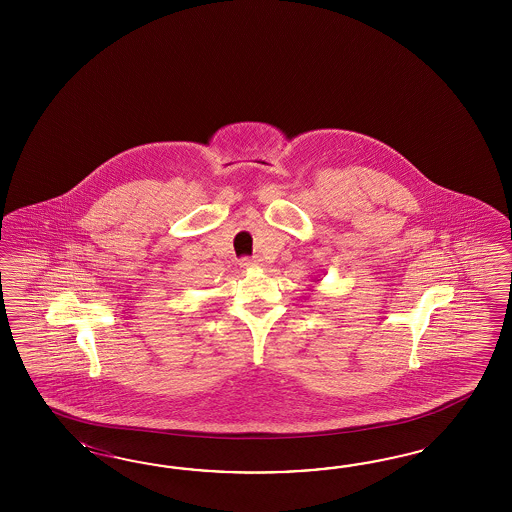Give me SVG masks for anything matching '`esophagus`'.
Listing matches in <instances>:
<instances>
[{"mask_svg": "<svg viewBox=\"0 0 512 512\" xmlns=\"http://www.w3.org/2000/svg\"><path fill=\"white\" fill-rule=\"evenodd\" d=\"M259 264H261V259H242L240 266H242V268H255V266H259Z\"/></svg>", "mask_w": 512, "mask_h": 512, "instance_id": "obj_1", "label": "esophagus"}]
</instances>
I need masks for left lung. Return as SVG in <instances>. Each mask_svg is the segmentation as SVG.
I'll return each mask as SVG.
<instances>
[{
  "label": "left lung",
  "mask_w": 512,
  "mask_h": 512,
  "mask_svg": "<svg viewBox=\"0 0 512 512\" xmlns=\"http://www.w3.org/2000/svg\"><path fill=\"white\" fill-rule=\"evenodd\" d=\"M315 281H319V279H315Z\"/></svg>",
  "instance_id": "1"
}]
</instances>
